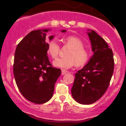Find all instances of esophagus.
Segmentation results:
<instances>
[{
	"label": "esophagus",
	"mask_w": 126,
	"mask_h": 126,
	"mask_svg": "<svg viewBox=\"0 0 126 126\" xmlns=\"http://www.w3.org/2000/svg\"><path fill=\"white\" fill-rule=\"evenodd\" d=\"M66 73H67V70H64V69H62V75H65Z\"/></svg>",
	"instance_id": "obj_1"
}]
</instances>
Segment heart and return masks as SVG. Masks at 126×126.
<instances>
[{
  "label": "heart",
  "instance_id": "obj_1",
  "mask_svg": "<svg viewBox=\"0 0 126 126\" xmlns=\"http://www.w3.org/2000/svg\"><path fill=\"white\" fill-rule=\"evenodd\" d=\"M62 42L70 50L66 53V58L54 61V66L63 69H69L75 65L77 67H84L90 59V53L84 47L81 39L76 36H68L64 37ZM60 49V46L54 40H51L47 44V53L53 59L58 57Z\"/></svg>",
  "mask_w": 126,
  "mask_h": 126
}]
</instances>
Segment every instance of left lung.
Wrapping results in <instances>:
<instances>
[{"instance_id": "1", "label": "left lung", "mask_w": 126, "mask_h": 126, "mask_svg": "<svg viewBox=\"0 0 126 126\" xmlns=\"http://www.w3.org/2000/svg\"><path fill=\"white\" fill-rule=\"evenodd\" d=\"M88 35L94 55L87 64L76 73L71 89L75 100L85 105L96 102L104 94L114 67L113 53L107 43L93 30L88 32Z\"/></svg>"}]
</instances>
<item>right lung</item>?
<instances>
[{
    "mask_svg": "<svg viewBox=\"0 0 126 126\" xmlns=\"http://www.w3.org/2000/svg\"><path fill=\"white\" fill-rule=\"evenodd\" d=\"M49 30L30 32L18 44L14 57L13 70L19 90L26 99L37 104L51 99L61 75V70L53 67L47 56L46 38ZM53 37H49L50 40Z\"/></svg>",
    "mask_w": 126,
    "mask_h": 126,
    "instance_id": "add662e5",
    "label": "right lung"
}]
</instances>
